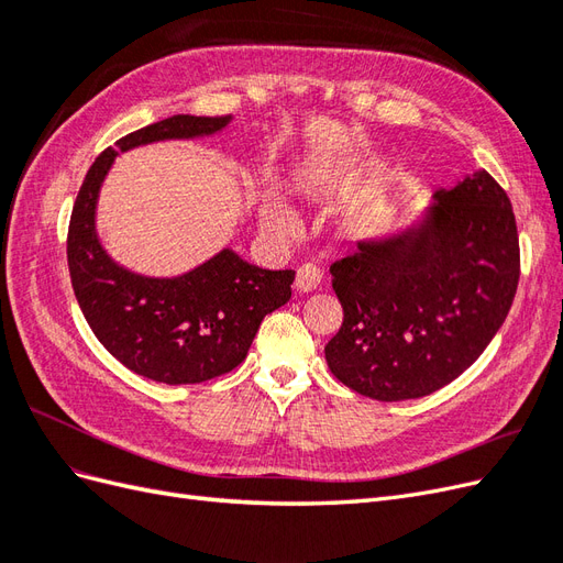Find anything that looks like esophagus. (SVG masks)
<instances>
[{"label":"esophagus","instance_id":"1","mask_svg":"<svg viewBox=\"0 0 563 563\" xmlns=\"http://www.w3.org/2000/svg\"><path fill=\"white\" fill-rule=\"evenodd\" d=\"M321 284V269L317 267V265H312V263H308V265H300L298 267V272H296V291H300V294H310V291H314V288Z\"/></svg>","mask_w":563,"mask_h":563}]
</instances>
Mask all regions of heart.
<instances>
[{
  "label": "heart",
  "instance_id": "b5f03b06",
  "mask_svg": "<svg viewBox=\"0 0 563 563\" xmlns=\"http://www.w3.org/2000/svg\"><path fill=\"white\" fill-rule=\"evenodd\" d=\"M258 213H261V223L263 228L277 232V234H294L298 230V220L296 216L288 211L286 203L277 197L265 195L258 203Z\"/></svg>",
  "mask_w": 563,
  "mask_h": 563
}]
</instances>
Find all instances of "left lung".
Segmentation results:
<instances>
[{
  "label": "left lung",
  "instance_id": "left-lung-1",
  "mask_svg": "<svg viewBox=\"0 0 563 563\" xmlns=\"http://www.w3.org/2000/svg\"><path fill=\"white\" fill-rule=\"evenodd\" d=\"M406 230L356 242L331 265L343 327L323 347L333 376L378 401L418 399L470 368L503 327L519 284L517 223L484 168Z\"/></svg>",
  "mask_w": 563,
  "mask_h": 563
}]
</instances>
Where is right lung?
<instances>
[{
	"instance_id": "1",
	"label": "right lung",
	"mask_w": 563,
	"mask_h": 563,
	"mask_svg": "<svg viewBox=\"0 0 563 563\" xmlns=\"http://www.w3.org/2000/svg\"><path fill=\"white\" fill-rule=\"evenodd\" d=\"M232 117L174 114L108 147L81 183L67 265L79 308L114 360L143 378L195 385L240 366L265 314L291 298L294 269H263L232 249L176 277H147L112 261L96 232V207L119 152L223 131Z\"/></svg>"
}]
</instances>
